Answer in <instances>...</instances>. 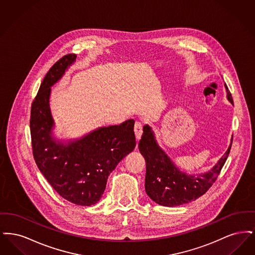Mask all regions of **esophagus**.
Returning <instances> with one entry per match:
<instances>
[{
	"mask_svg": "<svg viewBox=\"0 0 255 255\" xmlns=\"http://www.w3.org/2000/svg\"><path fill=\"white\" fill-rule=\"evenodd\" d=\"M134 133H135L136 140H139L142 133V124L139 122H135L134 123Z\"/></svg>",
	"mask_w": 255,
	"mask_h": 255,
	"instance_id": "1",
	"label": "esophagus"
}]
</instances>
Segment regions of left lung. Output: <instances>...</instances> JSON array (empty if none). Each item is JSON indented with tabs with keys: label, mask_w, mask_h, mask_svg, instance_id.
I'll return each instance as SVG.
<instances>
[{
	"label": "left lung",
	"mask_w": 255,
	"mask_h": 255,
	"mask_svg": "<svg viewBox=\"0 0 255 255\" xmlns=\"http://www.w3.org/2000/svg\"><path fill=\"white\" fill-rule=\"evenodd\" d=\"M227 98L233 104L231 92L227 85ZM231 144L224 156L211 170L188 175L180 170L167 154L158 146L155 133L149 125L143 126V133L138 149L146 161L145 191L158 205L177 206L195 201L205 194L220 174L231 151Z\"/></svg>",
	"instance_id": "obj_1"
}]
</instances>
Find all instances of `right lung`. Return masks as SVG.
I'll return each instance as SVG.
<instances>
[{"mask_svg": "<svg viewBox=\"0 0 255 255\" xmlns=\"http://www.w3.org/2000/svg\"><path fill=\"white\" fill-rule=\"evenodd\" d=\"M75 59V54L63 56L46 74L31 105L30 134L37 166L49 184L67 201L90 206L102 197L110 173L135 147L134 122L99 127L76 139L54 137L50 88Z\"/></svg>", "mask_w": 255, "mask_h": 255, "instance_id": "1", "label": "right lung"}]
</instances>
